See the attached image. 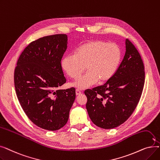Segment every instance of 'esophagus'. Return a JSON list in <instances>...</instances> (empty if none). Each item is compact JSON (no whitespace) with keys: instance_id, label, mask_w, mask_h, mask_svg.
Instances as JSON below:
<instances>
[{"instance_id":"obj_1","label":"esophagus","mask_w":160,"mask_h":160,"mask_svg":"<svg viewBox=\"0 0 160 160\" xmlns=\"http://www.w3.org/2000/svg\"><path fill=\"white\" fill-rule=\"evenodd\" d=\"M82 94V92L79 89H76V95H80Z\"/></svg>"}]
</instances>
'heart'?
<instances>
[{
    "label": "heart",
    "mask_w": 160,
    "mask_h": 160,
    "mask_svg": "<svg viewBox=\"0 0 160 160\" xmlns=\"http://www.w3.org/2000/svg\"><path fill=\"white\" fill-rule=\"evenodd\" d=\"M122 53L114 43L102 40L89 41L77 48L75 54H68L62 60V67L67 75L77 79L85 70L86 73L72 86L80 89L88 88L99 81L110 80L120 64Z\"/></svg>",
    "instance_id": "1"
}]
</instances>
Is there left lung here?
I'll return each instance as SVG.
<instances>
[{"label": "left lung", "instance_id": "8db88e82", "mask_svg": "<svg viewBox=\"0 0 160 160\" xmlns=\"http://www.w3.org/2000/svg\"><path fill=\"white\" fill-rule=\"evenodd\" d=\"M145 67L138 50L126 40L123 60L103 86L87 89L89 116L97 127L112 129L124 123L136 108L145 83Z\"/></svg>", "mask_w": 160, "mask_h": 160}]
</instances>
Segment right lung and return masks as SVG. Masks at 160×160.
I'll list each match as a JSON object with an SVG mask.
<instances>
[{"label":"right lung","instance_id":"obj_1","mask_svg":"<svg viewBox=\"0 0 160 160\" xmlns=\"http://www.w3.org/2000/svg\"><path fill=\"white\" fill-rule=\"evenodd\" d=\"M67 45L63 33L31 42L14 71L15 92L23 111L33 124L47 130L64 127L76 97L74 88L57 89L66 82L61 61Z\"/></svg>","mask_w":160,"mask_h":160}]
</instances>
